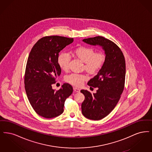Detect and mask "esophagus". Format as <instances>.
Segmentation results:
<instances>
[{
	"mask_svg": "<svg viewBox=\"0 0 152 152\" xmlns=\"http://www.w3.org/2000/svg\"><path fill=\"white\" fill-rule=\"evenodd\" d=\"M73 90H74V92H76V93H79V91H80V90H79V88H78L77 87H74Z\"/></svg>",
	"mask_w": 152,
	"mask_h": 152,
	"instance_id": "obj_1",
	"label": "esophagus"
}]
</instances>
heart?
Segmentation results:
<instances>
[{
	"label": "heart",
	"mask_w": 152,
	"mask_h": 152,
	"mask_svg": "<svg viewBox=\"0 0 152 152\" xmlns=\"http://www.w3.org/2000/svg\"><path fill=\"white\" fill-rule=\"evenodd\" d=\"M73 53L77 58L85 62L84 67L86 71L90 74L97 73L106 61L105 53L102 51L95 52L93 47L77 46L74 49ZM70 59L71 57L69 53L63 52L59 54L58 64L61 69L64 71L69 69ZM87 79V77L86 75L78 73H71L65 77L67 82L77 87L81 86Z\"/></svg>",
	"instance_id": "b5f03b06"
}]
</instances>
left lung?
Here are the masks:
<instances>
[{"label":"left lung","instance_id":"left-lung-1","mask_svg":"<svg viewBox=\"0 0 152 152\" xmlns=\"http://www.w3.org/2000/svg\"><path fill=\"white\" fill-rule=\"evenodd\" d=\"M87 44L103 47L106 61L99 72L90 79L87 85L97 87L96 93L82 90L85 99L82 103V114L87 119H103L114 109L123 92L126 79V61L115 43L102 36L83 39Z\"/></svg>","mask_w":152,"mask_h":152}]
</instances>
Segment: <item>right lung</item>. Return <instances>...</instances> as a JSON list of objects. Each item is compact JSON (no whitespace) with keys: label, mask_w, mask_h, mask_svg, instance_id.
<instances>
[{"label":"right lung","mask_w":152,"mask_h":152,"mask_svg":"<svg viewBox=\"0 0 152 152\" xmlns=\"http://www.w3.org/2000/svg\"><path fill=\"white\" fill-rule=\"evenodd\" d=\"M73 38L59 36L42 37L28 56L24 75L26 95L34 111L45 118H53L64 112L66 99L73 87L65 83L58 90L52 88L61 73L58 64L59 52L73 42Z\"/></svg>","instance_id":"1"}]
</instances>
